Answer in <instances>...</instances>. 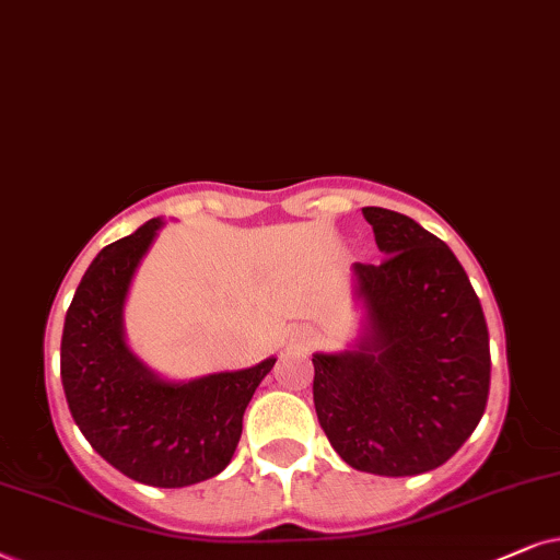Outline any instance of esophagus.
Listing matches in <instances>:
<instances>
[{
    "instance_id": "esophagus-1",
    "label": "esophagus",
    "mask_w": 560,
    "mask_h": 560,
    "mask_svg": "<svg viewBox=\"0 0 560 560\" xmlns=\"http://www.w3.org/2000/svg\"><path fill=\"white\" fill-rule=\"evenodd\" d=\"M289 346L312 348V346H315V332H312V330H296V332L292 335V340H289Z\"/></svg>"
}]
</instances>
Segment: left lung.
I'll list each match as a JSON object with an SVG mask.
<instances>
[{
	"mask_svg": "<svg viewBox=\"0 0 560 560\" xmlns=\"http://www.w3.org/2000/svg\"><path fill=\"white\" fill-rule=\"evenodd\" d=\"M384 260L353 264L361 335L315 353V409L355 471L417 476L443 466L489 397V330L471 281L441 237L407 214L363 207Z\"/></svg>",
	"mask_w": 560,
	"mask_h": 560,
	"instance_id": "left-lung-1",
	"label": "left lung"
}]
</instances>
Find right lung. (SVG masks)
<instances>
[{"instance_id": "right-lung-1", "label": "right lung", "mask_w": 560, "mask_h": 560, "mask_svg": "<svg viewBox=\"0 0 560 560\" xmlns=\"http://www.w3.org/2000/svg\"><path fill=\"white\" fill-rule=\"evenodd\" d=\"M161 228V218L148 220L86 268L66 312L61 382L73 422L107 464L148 487L178 489L225 471L245 407L276 358L174 382L132 353L125 302Z\"/></svg>"}]
</instances>
